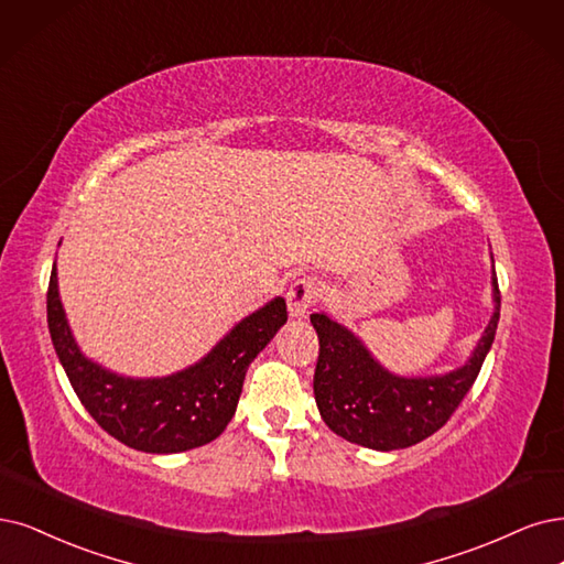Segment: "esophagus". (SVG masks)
Segmentation results:
<instances>
[{
    "mask_svg": "<svg viewBox=\"0 0 564 564\" xmlns=\"http://www.w3.org/2000/svg\"><path fill=\"white\" fill-rule=\"evenodd\" d=\"M323 288L316 279H297L288 290V311L290 316L302 318L308 314V308L318 302Z\"/></svg>",
    "mask_w": 564,
    "mask_h": 564,
    "instance_id": "34e87169",
    "label": "esophagus"
}]
</instances>
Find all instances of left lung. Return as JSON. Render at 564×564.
<instances>
[{"instance_id":"1","label":"left lung","mask_w":564,"mask_h":564,"mask_svg":"<svg viewBox=\"0 0 564 564\" xmlns=\"http://www.w3.org/2000/svg\"><path fill=\"white\" fill-rule=\"evenodd\" d=\"M492 318L471 358L442 377H398L352 332L327 314H311L318 332L314 394L325 425L346 442L373 451L406 448L442 430L474 386L495 341L499 285L492 271Z\"/></svg>"}]
</instances>
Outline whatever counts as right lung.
I'll return each instance as SVG.
<instances>
[{
	"label": "right lung",
	"instance_id": "obj_1",
	"mask_svg": "<svg viewBox=\"0 0 564 564\" xmlns=\"http://www.w3.org/2000/svg\"><path fill=\"white\" fill-rule=\"evenodd\" d=\"M48 329L57 358L80 404L120 444L143 453H181L214 442L239 404L246 369L288 321L285 300L274 297L237 323L212 352L162 379H130L80 352L57 293L53 264Z\"/></svg>",
	"mask_w": 564,
	"mask_h": 564
}]
</instances>
